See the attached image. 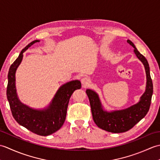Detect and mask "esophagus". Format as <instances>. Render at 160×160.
<instances>
[{
  "label": "esophagus",
  "instance_id": "esophagus-1",
  "mask_svg": "<svg viewBox=\"0 0 160 160\" xmlns=\"http://www.w3.org/2000/svg\"><path fill=\"white\" fill-rule=\"evenodd\" d=\"M81 82H82V85L84 87H86L87 85H89V83L91 82V80L89 78L87 77H84L82 78V80H81Z\"/></svg>",
  "mask_w": 160,
  "mask_h": 160
}]
</instances>
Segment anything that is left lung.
<instances>
[{
	"label": "left lung",
	"mask_w": 160,
	"mask_h": 160,
	"mask_svg": "<svg viewBox=\"0 0 160 160\" xmlns=\"http://www.w3.org/2000/svg\"><path fill=\"white\" fill-rule=\"evenodd\" d=\"M127 42L134 48L133 52L144 64L147 76V84L144 93L138 103L121 110L108 111L105 110L96 91L87 89L86 93L89 99L93 121L98 127L108 132H123L130 130L147 114L150 108L153 91L150 74V68L146 58L138 52L135 45L130 40Z\"/></svg>",
	"instance_id": "obj_1"
}]
</instances>
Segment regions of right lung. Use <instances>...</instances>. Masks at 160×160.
Listing matches in <instances>:
<instances>
[{
  "instance_id": "1",
  "label": "right lung",
  "mask_w": 160,
  "mask_h": 160,
  "mask_svg": "<svg viewBox=\"0 0 160 160\" xmlns=\"http://www.w3.org/2000/svg\"><path fill=\"white\" fill-rule=\"evenodd\" d=\"M39 40H33L27 45L18 57L10 66L8 72V84L7 87V98L13 118L22 127L33 133L47 136L62 127L66 118L67 110L69 99L73 91L81 88L78 80H72L60 86L50 102L44 108L36 109L23 104L19 100L16 87V72L21 63L23 53Z\"/></svg>"
}]
</instances>
